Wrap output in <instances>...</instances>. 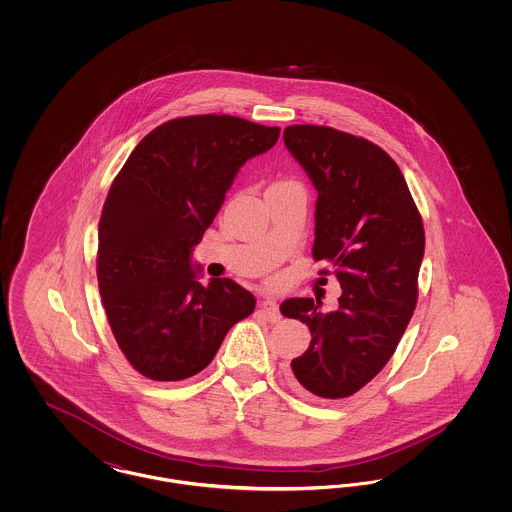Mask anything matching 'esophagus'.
I'll return each mask as SVG.
<instances>
[{"label": "esophagus", "mask_w": 512, "mask_h": 512, "mask_svg": "<svg viewBox=\"0 0 512 512\" xmlns=\"http://www.w3.org/2000/svg\"><path fill=\"white\" fill-rule=\"evenodd\" d=\"M259 309H261V313H263L270 322H278V320L282 318L280 317L278 303H276V301H272V299H263V301L259 303Z\"/></svg>", "instance_id": "obj_1"}]
</instances>
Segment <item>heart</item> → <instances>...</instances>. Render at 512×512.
Instances as JSON below:
<instances>
[{"label":"heart","instance_id":"b5f03b06","mask_svg":"<svg viewBox=\"0 0 512 512\" xmlns=\"http://www.w3.org/2000/svg\"><path fill=\"white\" fill-rule=\"evenodd\" d=\"M276 184H282V182H276Z\"/></svg>","mask_w":512,"mask_h":512}]
</instances>
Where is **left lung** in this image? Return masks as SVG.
<instances>
[{"mask_svg":"<svg viewBox=\"0 0 512 512\" xmlns=\"http://www.w3.org/2000/svg\"><path fill=\"white\" fill-rule=\"evenodd\" d=\"M284 144L317 188L313 259L336 274L340 309L286 299L284 317L311 330L309 349L292 361L301 388L343 399L390 361L413 317L424 226L403 172L382 147L330 126L293 124Z\"/></svg>","mask_w":512,"mask_h":512,"instance_id":"left-lung-1","label":"left lung"}]
</instances>
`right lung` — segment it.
<instances>
[{
  "instance_id": "add662e5",
  "label": "right lung",
  "mask_w": 512,
  "mask_h": 512,
  "mask_svg": "<svg viewBox=\"0 0 512 512\" xmlns=\"http://www.w3.org/2000/svg\"><path fill=\"white\" fill-rule=\"evenodd\" d=\"M278 136L232 115L180 117L151 130L115 176L99 220V293L122 355L149 380L201 372L253 313L234 280L199 284L190 257L240 167Z\"/></svg>"
}]
</instances>
